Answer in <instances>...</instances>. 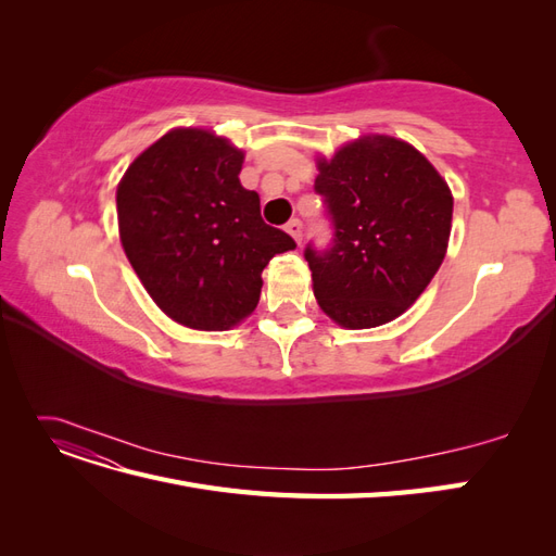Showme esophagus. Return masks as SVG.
Returning a JSON list of instances; mask_svg holds the SVG:
<instances>
[{
    "label": "esophagus",
    "mask_w": 556,
    "mask_h": 556,
    "mask_svg": "<svg viewBox=\"0 0 556 556\" xmlns=\"http://www.w3.org/2000/svg\"><path fill=\"white\" fill-rule=\"evenodd\" d=\"M285 229H288V233L296 243H301V239H304V225H301V220H290Z\"/></svg>",
    "instance_id": "esophagus-1"
}]
</instances>
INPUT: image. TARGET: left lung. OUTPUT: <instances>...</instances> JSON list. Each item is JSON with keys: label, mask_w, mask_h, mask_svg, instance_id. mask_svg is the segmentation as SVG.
I'll return each instance as SVG.
<instances>
[{"label": "left lung", "mask_w": 556, "mask_h": 556, "mask_svg": "<svg viewBox=\"0 0 556 556\" xmlns=\"http://www.w3.org/2000/svg\"><path fill=\"white\" fill-rule=\"evenodd\" d=\"M315 192L333 227L329 248L304 257L319 308L345 329L392 323L443 264L452 192L410 143L384 134L317 160Z\"/></svg>", "instance_id": "8db88e82"}]
</instances>
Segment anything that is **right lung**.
<instances>
[{
  "label": "right lung",
  "mask_w": 556,
  "mask_h": 556,
  "mask_svg": "<svg viewBox=\"0 0 556 556\" xmlns=\"http://www.w3.org/2000/svg\"><path fill=\"white\" fill-rule=\"evenodd\" d=\"M243 153L208 129H172L129 164L115 192L129 264L178 325L225 331L257 308L262 271L296 243L266 225L239 174Z\"/></svg>",
  "instance_id": "1"
}]
</instances>
